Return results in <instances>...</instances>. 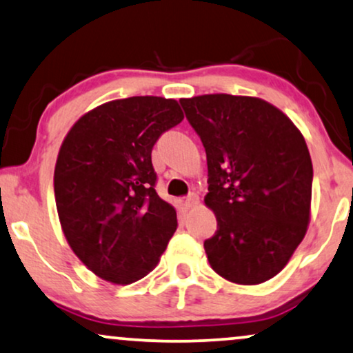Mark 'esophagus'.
<instances>
[{
    "mask_svg": "<svg viewBox=\"0 0 353 353\" xmlns=\"http://www.w3.org/2000/svg\"><path fill=\"white\" fill-rule=\"evenodd\" d=\"M199 203H200V199H199V195H196V194H190L189 196H187V200H185L187 208H195V206Z\"/></svg>",
    "mask_w": 353,
    "mask_h": 353,
    "instance_id": "1",
    "label": "esophagus"
}]
</instances>
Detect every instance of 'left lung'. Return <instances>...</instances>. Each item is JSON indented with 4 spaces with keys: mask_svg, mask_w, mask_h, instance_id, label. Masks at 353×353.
<instances>
[{
    "mask_svg": "<svg viewBox=\"0 0 353 353\" xmlns=\"http://www.w3.org/2000/svg\"><path fill=\"white\" fill-rule=\"evenodd\" d=\"M181 105L206 152L205 205L218 221L203 243L210 266L242 285L274 278L310 224L313 166L302 132L256 97L211 93Z\"/></svg>",
    "mask_w": 353,
    "mask_h": 353,
    "instance_id": "obj_1",
    "label": "left lung"
}]
</instances>
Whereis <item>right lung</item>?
I'll list each match as a JSON object with an SVG mask.
<instances>
[{"mask_svg": "<svg viewBox=\"0 0 353 353\" xmlns=\"http://www.w3.org/2000/svg\"><path fill=\"white\" fill-rule=\"evenodd\" d=\"M182 119L172 98H122L85 112L61 143L54 166L61 229L79 260L108 283L145 278L176 232V210L154 190L152 150Z\"/></svg>", "mask_w": 353, "mask_h": 353, "instance_id": "add662e5", "label": "right lung"}]
</instances>
